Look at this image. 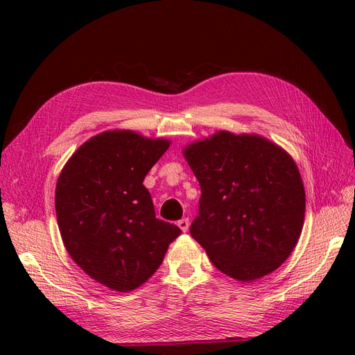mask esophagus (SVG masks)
I'll return each mask as SVG.
<instances>
[{
    "label": "esophagus",
    "instance_id": "esophagus-1",
    "mask_svg": "<svg viewBox=\"0 0 355 355\" xmlns=\"http://www.w3.org/2000/svg\"><path fill=\"white\" fill-rule=\"evenodd\" d=\"M178 227L184 231V232H187L188 230H189V219L188 218H185V219H180L179 222H178Z\"/></svg>",
    "mask_w": 355,
    "mask_h": 355
}]
</instances>
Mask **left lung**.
<instances>
[{
  "label": "left lung",
  "mask_w": 355,
  "mask_h": 355,
  "mask_svg": "<svg viewBox=\"0 0 355 355\" xmlns=\"http://www.w3.org/2000/svg\"><path fill=\"white\" fill-rule=\"evenodd\" d=\"M201 187L192 239L219 271L254 282L292 254L305 219L293 158L259 135L222 130L184 149Z\"/></svg>",
  "instance_id": "1"
}]
</instances>
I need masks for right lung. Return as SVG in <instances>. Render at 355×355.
Instances as JSON below:
<instances>
[{"label": "right lung", "instance_id": "obj_1", "mask_svg": "<svg viewBox=\"0 0 355 355\" xmlns=\"http://www.w3.org/2000/svg\"><path fill=\"white\" fill-rule=\"evenodd\" d=\"M170 141L111 130L84 142L56 184V216L63 245L81 270L115 292H132L158 270L180 235L155 218L144 187Z\"/></svg>", "mask_w": 355, "mask_h": 355}]
</instances>
